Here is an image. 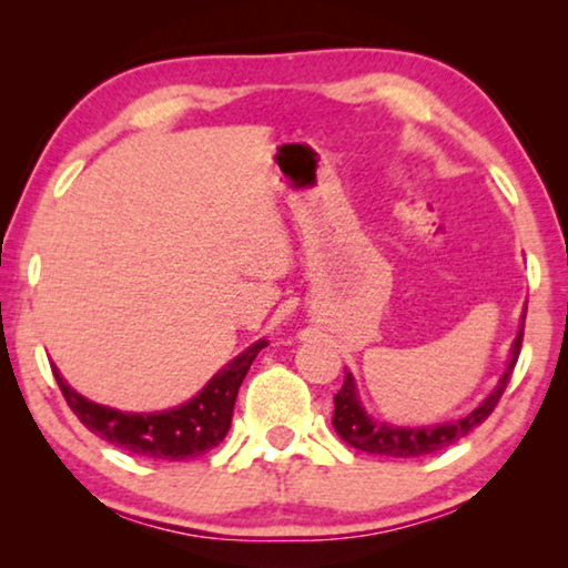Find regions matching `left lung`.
<instances>
[{
  "label": "left lung",
  "instance_id": "left-lung-1",
  "mask_svg": "<svg viewBox=\"0 0 568 568\" xmlns=\"http://www.w3.org/2000/svg\"><path fill=\"white\" fill-rule=\"evenodd\" d=\"M523 332H525V316H523L520 332H517V337L513 342V355H509V365L505 375L499 378L497 388H494L491 394L468 414V417L447 422V425H437V427H394V425H386V422L381 425V422H375L365 414L361 398H357L353 375L347 373L342 388L334 394V417H332L334 429H337L342 440L357 447V450L388 455V458H417V455H429L435 450H443V447L453 445L455 440H460V437H466L470 429L481 425V422L494 412V406L499 404L509 378H513L517 357H520Z\"/></svg>",
  "mask_w": 568,
  "mask_h": 568
}]
</instances>
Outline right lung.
Here are the masks:
<instances>
[{
  "instance_id": "1",
  "label": "right lung",
  "mask_w": 568,
  "mask_h": 568,
  "mask_svg": "<svg viewBox=\"0 0 568 568\" xmlns=\"http://www.w3.org/2000/svg\"><path fill=\"white\" fill-rule=\"evenodd\" d=\"M262 347H267L265 339L246 347L234 363L215 373L201 394L190 398L187 404L154 414L118 412L110 409V406L94 404L82 394H77L61 378L59 367L51 365V371L71 412L77 414L79 422L90 433L123 447L128 453L143 455V458L187 460L213 450L226 437L231 417H234L239 386H242L246 371H250L252 361Z\"/></svg>"
}]
</instances>
